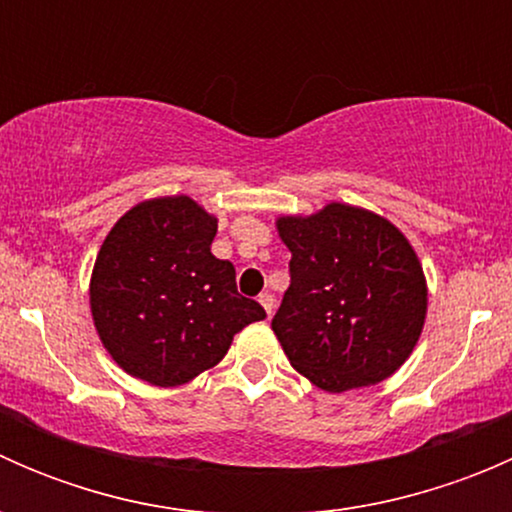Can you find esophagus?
Wrapping results in <instances>:
<instances>
[{"label": "esophagus", "mask_w": 512, "mask_h": 512, "mask_svg": "<svg viewBox=\"0 0 512 512\" xmlns=\"http://www.w3.org/2000/svg\"><path fill=\"white\" fill-rule=\"evenodd\" d=\"M260 304H262V309L267 312V317H272V312H275V297H272L270 292H262L260 294Z\"/></svg>", "instance_id": "34e87169"}]
</instances>
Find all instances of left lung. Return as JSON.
Returning a JSON list of instances; mask_svg holds the SVG:
<instances>
[{"label": "left lung", "mask_w": 512, "mask_h": 512, "mask_svg": "<svg viewBox=\"0 0 512 512\" xmlns=\"http://www.w3.org/2000/svg\"><path fill=\"white\" fill-rule=\"evenodd\" d=\"M275 227L292 252V282L272 319L289 364L329 394L399 371L428 309L426 275L404 232L349 203L282 215Z\"/></svg>", "instance_id": "1"}]
</instances>
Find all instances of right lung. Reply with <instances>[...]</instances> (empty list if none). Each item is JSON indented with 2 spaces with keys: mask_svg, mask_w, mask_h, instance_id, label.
Wrapping results in <instances>:
<instances>
[{
  "mask_svg": "<svg viewBox=\"0 0 512 512\" xmlns=\"http://www.w3.org/2000/svg\"><path fill=\"white\" fill-rule=\"evenodd\" d=\"M218 218L188 195L143 200L118 218L89 282L103 349L133 379L183 386L213 369L232 337L265 309L235 287L232 262L210 252Z\"/></svg>",
  "mask_w": 512,
  "mask_h": 512,
  "instance_id": "right-lung-1",
  "label": "right lung"
}]
</instances>
